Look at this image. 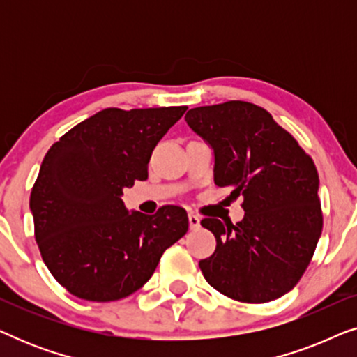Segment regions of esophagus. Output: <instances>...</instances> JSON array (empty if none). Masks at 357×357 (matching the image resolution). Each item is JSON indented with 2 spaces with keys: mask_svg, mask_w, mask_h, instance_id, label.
Returning <instances> with one entry per match:
<instances>
[{
  "mask_svg": "<svg viewBox=\"0 0 357 357\" xmlns=\"http://www.w3.org/2000/svg\"><path fill=\"white\" fill-rule=\"evenodd\" d=\"M199 221H202V219H199L197 214H188V222H190V229H192V231H197V229L199 227Z\"/></svg>",
  "mask_w": 357,
  "mask_h": 357,
  "instance_id": "34e87169",
  "label": "esophagus"
}]
</instances>
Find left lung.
Returning <instances> with one entry per match:
<instances>
[{"label": "left lung", "instance_id": "8db88e82", "mask_svg": "<svg viewBox=\"0 0 357 357\" xmlns=\"http://www.w3.org/2000/svg\"><path fill=\"white\" fill-rule=\"evenodd\" d=\"M214 154V183L243 197L237 224L206 218L216 250L199 261L221 294L261 304L297 284L321 234L319 172L297 141L250 102L197 107L185 115Z\"/></svg>", "mask_w": 357, "mask_h": 357}]
</instances>
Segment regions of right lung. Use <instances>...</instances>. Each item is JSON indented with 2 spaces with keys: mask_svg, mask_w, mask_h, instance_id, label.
Instances as JSON below:
<instances>
[{
  "mask_svg": "<svg viewBox=\"0 0 357 357\" xmlns=\"http://www.w3.org/2000/svg\"><path fill=\"white\" fill-rule=\"evenodd\" d=\"M187 107L105 109L48 149L31 193L36 241L53 278L73 296L119 301L153 276L188 231L187 211H128L121 195L148 178L153 149Z\"/></svg>",
  "mask_w": 357,
  "mask_h": 357,
  "instance_id": "obj_1",
  "label": "right lung"
}]
</instances>
